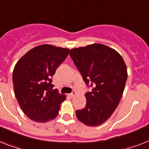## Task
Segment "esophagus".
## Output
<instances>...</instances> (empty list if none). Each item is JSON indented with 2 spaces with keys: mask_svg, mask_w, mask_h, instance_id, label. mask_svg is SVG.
<instances>
[{
  "mask_svg": "<svg viewBox=\"0 0 149 149\" xmlns=\"http://www.w3.org/2000/svg\"><path fill=\"white\" fill-rule=\"evenodd\" d=\"M70 97H72V98L75 97V96L77 95V92H76V91H72V93H71L70 94Z\"/></svg>",
  "mask_w": 149,
  "mask_h": 149,
  "instance_id": "34e87169",
  "label": "esophagus"
}]
</instances>
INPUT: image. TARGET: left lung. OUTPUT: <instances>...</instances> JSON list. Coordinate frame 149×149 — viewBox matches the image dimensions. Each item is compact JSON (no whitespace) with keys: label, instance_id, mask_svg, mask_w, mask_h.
Returning a JSON list of instances; mask_svg holds the SVG:
<instances>
[{"label":"left lung","instance_id":"8db88e82","mask_svg":"<svg viewBox=\"0 0 149 149\" xmlns=\"http://www.w3.org/2000/svg\"><path fill=\"white\" fill-rule=\"evenodd\" d=\"M72 60L92 92L85 94L86 105L76 111L79 121L88 126L104 123L120 102L127 68L120 54L103 44L93 43L70 49Z\"/></svg>","mask_w":149,"mask_h":149}]
</instances>
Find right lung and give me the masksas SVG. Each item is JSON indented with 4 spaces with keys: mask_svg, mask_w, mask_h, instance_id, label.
<instances>
[{
    "mask_svg": "<svg viewBox=\"0 0 149 149\" xmlns=\"http://www.w3.org/2000/svg\"><path fill=\"white\" fill-rule=\"evenodd\" d=\"M70 49L49 44L37 46L18 60L13 72L16 99L24 114L37 123L58 116L66 95L53 89L52 77Z\"/></svg>",
    "mask_w": 149,
    "mask_h": 149,
    "instance_id": "1",
    "label": "right lung"
}]
</instances>
